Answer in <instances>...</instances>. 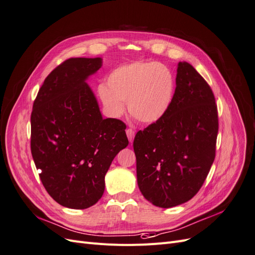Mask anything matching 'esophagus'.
Listing matches in <instances>:
<instances>
[{
	"instance_id": "obj_1",
	"label": "esophagus",
	"mask_w": 255,
	"mask_h": 255,
	"mask_svg": "<svg viewBox=\"0 0 255 255\" xmlns=\"http://www.w3.org/2000/svg\"><path fill=\"white\" fill-rule=\"evenodd\" d=\"M126 134H127V137H128V139H129V142L132 143L133 138H134V131H133L132 129H131V128H128V129L126 130Z\"/></svg>"
}]
</instances>
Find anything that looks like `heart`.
Wrapping results in <instances>:
<instances>
[{
  "label": "heart",
  "instance_id": "1",
  "mask_svg": "<svg viewBox=\"0 0 255 255\" xmlns=\"http://www.w3.org/2000/svg\"><path fill=\"white\" fill-rule=\"evenodd\" d=\"M175 79L170 71L155 61H134L114 69L98 88L104 108L111 118H120L125 111L143 124L160 121L171 105Z\"/></svg>",
  "mask_w": 255,
  "mask_h": 255
}]
</instances>
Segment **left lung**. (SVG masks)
<instances>
[{
	"label": "left lung",
	"instance_id": "left-lung-1",
	"mask_svg": "<svg viewBox=\"0 0 255 255\" xmlns=\"http://www.w3.org/2000/svg\"><path fill=\"white\" fill-rule=\"evenodd\" d=\"M217 133L212 89L192 64L179 62L168 111L133 141L137 185L145 199L164 209L192 199L214 162Z\"/></svg>",
	"mask_w": 255,
	"mask_h": 255
}]
</instances>
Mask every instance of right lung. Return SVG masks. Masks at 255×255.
<instances>
[{
  "label": "right lung",
  "instance_id": "right-lung-1",
  "mask_svg": "<svg viewBox=\"0 0 255 255\" xmlns=\"http://www.w3.org/2000/svg\"><path fill=\"white\" fill-rule=\"evenodd\" d=\"M102 65L100 57L65 60L45 78L32 106V159L46 192L69 209H87L102 198L107 171L129 143L126 125L103 119L86 83Z\"/></svg>",
  "mask_w": 255,
  "mask_h": 255
}]
</instances>
